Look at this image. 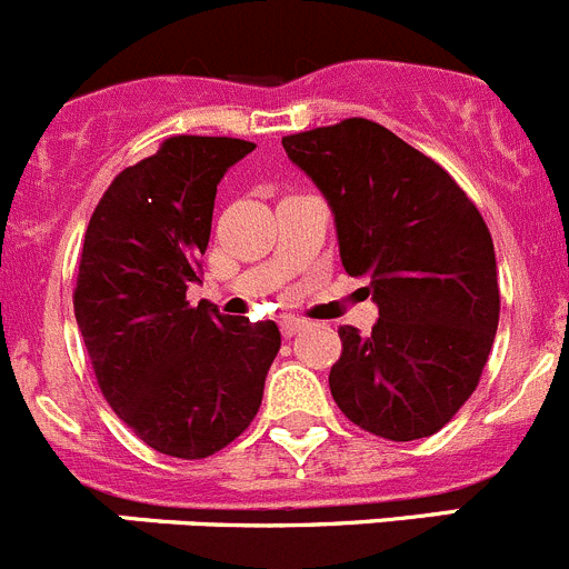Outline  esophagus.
Masks as SVG:
<instances>
[{
    "mask_svg": "<svg viewBox=\"0 0 569 569\" xmlns=\"http://www.w3.org/2000/svg\"><path fill=\"white\" fill-rule=\"evenodd\" d=\"M302 326H306V322L297 320V317H283V320H280V331H283V337H295L297 331H302Z\"/></svg>",
    "mask_w": 569,
    "mask_h": 569,
    "instance_id": "1",
    "label": "esophagus"
}]
</instances>
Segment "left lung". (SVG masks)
<instances>
[{"instance_id": "obj_1", "label": "left lung", "mask_w": 569, "mask_h": 569, "mask_svg": "<svg viewBox=\"0 0 569 569\" xmlns=\"http://www.w3.org/2000/svg\"><path fill=\"white\" fill-rule=\"evenodd\" d=\"M283 148L331 207L345 272L368 280L379 306L365 337L339 328L333 401L379 438H429L475 392L500 322L480 210L438 162L365 117Z\"/></svg>"}]
</instances>
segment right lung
<instances>
[{
    "label": "right lung",
    "instance_id": "right-lung-1",
    "mask_svg": "<svg viewBox=\"0 0 569 569\" xmlns=\"http://www.w3.org/2000/svg\"><path fill=\"white\" fill-rule=\"evenodd\" d=\"M252 142L171 137L117 173L89 219L76 320L100 392L151 449L199 460L258 416L280 350L272 320L188 302L201 283L216 188Z\"/></svg>",
    "mask_w": 569,
    "mask_h": 569
}]
</instances>
